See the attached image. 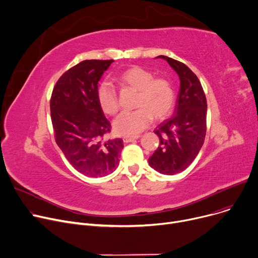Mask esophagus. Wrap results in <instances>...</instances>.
<instances>
[{
    "instance_id": "34e87169",
    "label": "esophagus",
    "mask_w": 258,
    "mask_h": 258,
    "mask_svg": "<svg viewBox=\"0 0 258 258\" xmlns=\"http://www.w3.org/2000/svg\"><path fill=\"white\" fill-rule=\"evenodd\" d=\"M139 138H140V136H135V137H133V136H124L123 138H122V140H123L124 143H128V142H133V141L139 139Z\"/></svg>"
}]
</instances>
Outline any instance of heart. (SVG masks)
I'll return each instance as SVG.
<instances>
[{
  "mask_svg": "<svg viewBox=\"0 0 258 258\" xmlns=\"http://www.w3.org/2000/svg\"><path fill=\"white\" fill-rule=\"evenodd\" d=\"M116 81L124 88L138 92L135 99L134 111L123 112L113 122L114 130L122 136H137L143 132L154 118L164 120L172 113L175 106L173 85L164 78L154 75L140 66H133L120 73ZM96 97L102 112L114 115L119 110L116 89L108 82L99 84Z\"/></svg>",
  "mask_w": 258,
  "mask_h": 258,
  "instance_id": "obj_1",
  "label": "heart"
}]
</instances>
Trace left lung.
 <instances>
[{
	"mask_svg": "<svg viewBox=\"0 0 258 258\" xmlns=\"http://www.w3.org/2000/svg\"><path fill=\"white\" fill-rule=\"evenodd\" d=\"M173 68L180 80L173 116L165 120L154 133L160 145L148 159L151 168L166 175L180 173L192 164L207 134V97L197 76L182 62L159 56Z\"/></svg>",
	"mask_w": 258,
	"mask_h": 258,
	"instance_id": "obj_1",
	"label": "left lung"
}]
</instances>
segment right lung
Here are the masks:
<instances>
[{
    "label": "right lung",
    "instance_id": "obj_1",
    "mask_svg": "<svg viewBox=\"0 0 258 258\" xmlns=\"http://www.w3.org/2000/svg\"><path fill=\"white\" fill-rule=\"evenodd\" d=\"M113 60H84L65 72L50 97L55 140L65 158L88 177L106 176L117 168L121 139H106L111 123L100 109L97 84Z\"/></svg>",
    "mask_w": 258,
    "mask_h": 258
}]
</instances>
